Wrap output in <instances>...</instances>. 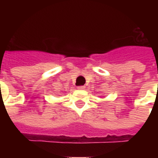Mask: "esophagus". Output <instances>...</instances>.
<instances>
[{
    "instance_id": "esophagus-1",
    "label": "esophagus",
    "mask_w": 158,
    "mask_h": 158,
    "mask_svg": "<svg viewBox=\"0 0 158 158\" xmlns=\"http://www.w3.org/2000/svg\"><path fill=\"white\" fill-rule=\"evenodd\" d=\"M77 89H79V90H83V89H85V86H79V87H78Z\"/></svg>"
}]
</instances>
